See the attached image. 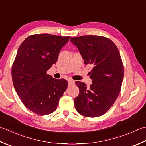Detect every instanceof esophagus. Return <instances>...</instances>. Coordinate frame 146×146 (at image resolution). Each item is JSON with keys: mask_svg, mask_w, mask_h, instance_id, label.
Listing matches in <instances>:
<instances>
[{"mask_svg": "<svg viewBox=\"0 0 146 146\" xmlns=\"http://www.w3.org/2000/svg\"><path fill=\"white\" fill-rule=\"evenodd\" d=\"M68 83H69V85L73 84H74V80H72V79H69V80H68Z\"/></svg>", "mask_w": 146, "mask_h": 146, "instance_id": "obj_1", "label": "esophagus"}]
</instances>
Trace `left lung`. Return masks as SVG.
Returning a JSON list of instances; mask_svg holds the SVG:
<instances>
[{"label":"left lung","instance_id":"left-lung-1","mask_svg":"<svg viewBox=\"0 0 146 146\" xmlns=\"http://www.w3.org/2000/svg\"><path fill=\"white\" fill-rule=\"evenodd\" d=\"M86 65H93L90 72L92 84L76 82L79 94L74 99L77 112L87 117L105 114L118 96L124 69L117 46L108 38L94 35L70 38Z\"/></svg>","mask_w":146,"mask_h":146}]
</instances>
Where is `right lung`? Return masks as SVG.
<instances>
[{
    "mask_svg": "<svg viewBox=\"0 0 146 146\" xmlns=\"http://www.w3.org/2000/svg\"><path fill=\"white\" fill-rule=\"evenodd\" d=\"M70 36L50 34L29 36L21 44L12 67V78L17 94L29 110L40 115L55 111L68 82L46 72L57 60Z\"/></svg>",
    "mask_w": 146,
    "mask_h": 146,
    "instance_id": "add662e5",
    "label": "right lung"
}]
</instances>
